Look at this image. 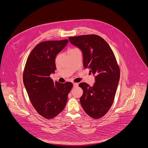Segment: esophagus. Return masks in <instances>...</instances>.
I'll return each mask as SVG.
<instances>
[{"mask_svg":"<svg viewBox=\"0 0 148 148\" xmlns=\"http://www.w3.org/2000/svg\"><path fill=\"white\" fill-rule=\"evenodd\" d=\"M78 86V84L77 83H73V86L74 87H76V86Z\"/></svg>","mask_w":148,"mask_h":148,"instance_id":"esophagus-1","label":"esophagus"}]
</instances>
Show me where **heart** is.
Listing matches in <instances>:
<instances>
[{"label": "heart", "instance_id": "b5f03b06", "mask_svg": "<svg viewBox=\"0 0 148 148\" xmlns=\"http://www.w3.org/2000/svg\"><path fill=\"white\" fill-rule=\"evenodd\" d=\"M77 49V48H72V49H70L68 50V51H72V50H74Z\"/></svg>", "mask_w": 148, "mask_h": 148}]
</instances>
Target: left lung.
<instances>
[{"label":"left lung","instance_id":"1","mask_svg":"<svg viewBox=\"0 0 148 148\" xmlns=\"http://www.w3.org/2000/svg\"><path fill=\"white\" fill-rule=\"evenodd\" d=\"M71 44L82 50L84 68L95 75L94 85L79 86L83 90L80 98L85 112L94 119L105 115L113 104L120 79V69L110 46L95 34L69 38Z\"/></svg>","mask_w":148,"mask_h":148}]
</instances>
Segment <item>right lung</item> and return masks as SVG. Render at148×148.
Segmentation results:
<instances>
[{"label":"right lung","mask_w":148,"mask_h":148,"mask_svg":"<svg viewBox=\"0 0 148 148\" xmlns=\"http://www.w3.org/2000/svg\"><path fill=\"white\" fill-rule=\"evenodd\" d=\"M68 40H53L37 44L30 52L23 73V83L36 111L49 119L62 112L73 88L71 82L60 83L50 77L56 70L57 54Z\"/></svg>","instance_id":"obj_1"}]
</instances>
